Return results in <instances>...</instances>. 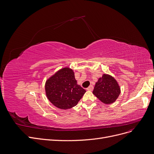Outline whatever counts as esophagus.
I'll list each match as a JSON object with an SVG mask.
<instances>
[{
  "label": "esophagus",
  "mask_w": 154,
  "mask_h": 154,
  "mask_svg": "<svg viewBox=\"0 0 154 154\" xmlns=\"http://www.w3.org/2000/svg\"><path fill=\"white\" fill-rule=\"evenodd\" d=\"M93 86L92 85H91V86H89L88 88H86V90L88 91H93Z\"/></svg>",
  "instance_id": "esophagus-1"
}]
</instances>
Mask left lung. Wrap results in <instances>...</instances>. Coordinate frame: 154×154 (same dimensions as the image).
I'll return each mask as SVG.
<instances>
[{
	"mask_svg": "<svg viewBox=\"0 0 154 154\" xmlns=\"http://www.w3.org/2000/svg\"><path fill=\"white\" fill-rule=\"evenodd\" d=\"M93 93L105 104H111L119 97L121 89L114 78L103 74L96 82Z\"/></svg>",
	"mask_w": 154,
	"mask_h": 154,
	"instance_id": "1",
	"label": "left lung"
}]
</instances>
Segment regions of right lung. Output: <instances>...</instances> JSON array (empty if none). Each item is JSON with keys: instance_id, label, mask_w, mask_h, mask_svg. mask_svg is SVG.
Returning a JSON list of instances; mask_svg holds the SVG:
<instances>
[{"instance_id": "right-lung-1", "label": "right lung", "mask_w": 154, "mask_h": 154, "mask_svg": "<svg viewBox=\"0 0 154 154\" xmlns=\"http://www.w3.org/2000/svg\"><path fill=\"white\" fill-rule=\"evenodd\" d=\"M45 90L51 103L63 110L77 105L86 92L77 84L73 71L68 67L62 68L48 79Z\"/></svg>"}]
</instances>
